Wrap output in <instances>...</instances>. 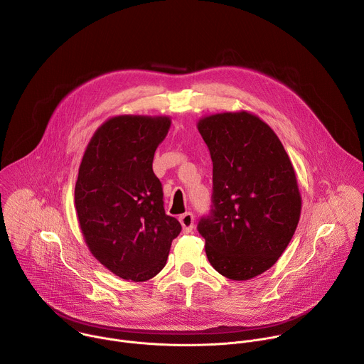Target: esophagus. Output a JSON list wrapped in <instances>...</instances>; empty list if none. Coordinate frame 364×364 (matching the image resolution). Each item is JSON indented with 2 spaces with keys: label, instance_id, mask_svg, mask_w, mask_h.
Returning a JSON list of instances; mask_svg holds the SVG:
<instances>
[{
  "label": "esophagus",
  "instance_id": "esophagus-1",
  "mask_svg": "<svg viewBox=\"0 0 364 364\" xmlns=\"http://www.w3.org/2000/svg\"><path fill=\"white\" fill-rule=\"evenodd\" d=\"M178 220H180L181 226H183V232L184 233H190L193 230V228H194V216L190 212L181 215L178 218Z\"/></svg>",
  "mask_w": 364,
  "mask_h": 364
}]
</instances>
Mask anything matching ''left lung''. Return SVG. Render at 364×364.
Wrapping results in <instances>:
<instances>
[{"label": "left lung", "mask_w": 364, "mask_h": 364, "mask_svg": "<svg viewBox=\"0 0 364 364\" xmlns=\"http://www.w3.org/2000/svg\"><path fill=\"white\" fill-rule=\"evenodd\" d=\"M197 129L213 163L212 215L198 222L210 265L233 281L268 271L291 242L302 198L274 129L247 111L212 114Z\"/></svg>", "instance_id": "1"}]
</instances>
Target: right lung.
Listing matches in <instances>:
<instances>
[{
  "mask_svg": "<svg viewBox=\"0 0 364 364\" xmlns=\"http://www.w3.org/2000/svg\"><path fill=\"white\" fill-rule=\"evenodd\" d=\"M171 127L166 115H117L92 135L79 167L75 205L90 253L117 277L144 282L167 262L181 232L167 216L152 171L157 146Z\"/></svg>",
  "mask_w": 364,
  "mask_h": 364,
  "instance_id": "right-lung-1",
  "label": "right lung"
}]
</instances>
